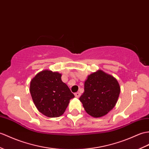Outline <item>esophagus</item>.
Masks as SVG:
<instances>
[{"label": "esophagus", "mask_w": 149, "mask_h": 149, "mask_svg": "<svg viewBox=\"0 0 149 149\" xmlns=\"http://www.w3.org/2000/svg\"><path fill=\"white\" fill-rule=\"evenodd\" d=\"M74 95H75V96L76 98H79V96H81V93H79V92H77V93H75Z\"/></svg>", "instance_id": "34e87169"}]
</instances>
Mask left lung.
I'll return each mask as SVG.
<instances>
[{"label":"left lung","mask_w":149,"mask_h":149,"mask_svg":"<svg viewBox=\"0 0 149 149\" xmlns=\"http://www.w3.org/2000/svg\"><path fill=\"white\" fill-rule=\"evenodd\" d=\"M120 91L119 84L115 77L98 70L88 76L84 82V92L79 100L89 115L103 117L115 107Z\"/></svg>","instance_id":"obj_1"}]
</instances>
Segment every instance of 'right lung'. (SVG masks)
<instances>
[{
	"label": "right lung",
	"instance_id": "add662e5",
	"mask_svg": "<svg viewBox=\"0 0 149 149\" xmlns=\"http://www.w3.org/2000/svg\"><path fill=\"white\" fill-rule=\"evenodd\" d=\"M58 72L44 70L30 81V92L37 110L48 117L63 115L70 99L74 98Z\"/></svg>",
	"mask_w": 149,
	"mask_h": 149
}]
</instances>
